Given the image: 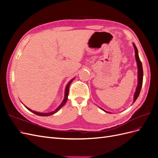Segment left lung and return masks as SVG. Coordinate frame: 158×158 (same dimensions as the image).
<instances>
[{
  "instance_id": "8db88e82",
  "label": "left lung",
  "mask_w": 158,
  "mask_h": 158,
  "mask_svg": "<svg viewBox=\"0 0 158 158\" xmlns=\"http://www.w3.org/2000/svg\"><path fill=\"white\" fill-rule=\"evenodd\" d=\"M134 47H135V57H136V60L138 65V86L136 89V92L135 94V97H134V102H135L137 99L138 97L139 96V94L140 92V90L142 86V82H143V69H142V64L141 61L140 60L139 56H138V49L135 44L133 43ZM105 111V110H104ZM107 112V111H106ZM109 113V112H107Z\"/></svg>"
}]
</instances>
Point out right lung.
<instances>
[{
    "mask_svg": "<svg viewBox=\"0 0 158 158\" xmlns=\"http://www.w3.org/2000/svg\"><path fill=\"white\" fill-rule=\"evenodd\" d=\"M74 78H73V79H72L70 82H69V84H67V85H66V89H65V94H64V99H63V102H62V103L60 105V106L57 108L55 111H52V112H51V113H38V112H36V111H32V110H31V109H30L29 108H27V107H26L28 110H30V111H31L32 113H33L34 114H37V115H39V116H49V115H51V114H54V113H56L57 111H59V110L62 107H63L64 106V104L66 103V101H67V99H68V95H69V87H70V84L72 83V82H73V81L74 80Z\"/></svg>",
    "mask_w": 158,
    "mask_h": 158,
    "instance_id": "add662e5",
    "label": "right lung"
}]
</instances>
